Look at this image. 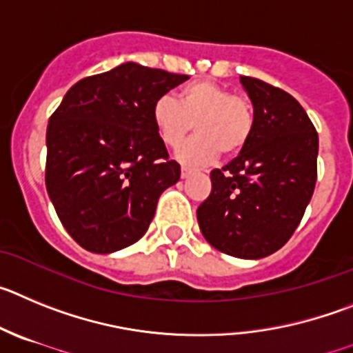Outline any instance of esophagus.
Segmentation results:
<instances>
[{
    "label": "esophagus",
    "mask_w": 353,
    "mask_h": 353,
    "mask_svg": "<svg viewBox=\"0 0 353 353\" xmlns=\"http://www.w3.org/2000/svg\"><path fill=\"white\" fill-rule=\"evenodd\" d=\"M192 172H193L192 169H188V167H183V169H181V177H183V179H186V177L192 176Z\"/></svg>",
    "instance_id": "obj_1"
}]
</instances>
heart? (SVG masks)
<instances>
[{"mask_svg": "<svg viewBox=\"0 0 353 353\" xmlns=\"http://www.w3.org/2000/svg\"><path fill=\"white\" fill-rule=\"evenodd\" d=\"M153 123L161 141L176 149L195 126L196 135L183 145L179 160L205 165L218 154H237L255 130V109L244 94H232L225 85L195 81L181 88L176 100L161 97L153 105Z\"/></svg>", "mask_w": 353, "mask_h": 353, "instance_id": "b5f03b06", "label": "heart"}]
</instances>
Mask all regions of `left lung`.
Segmentation results:
<instances>
[{"label": "left lung", "instance_id": "1", "mask_svg": "<svg viewBox=\"0 0 353 353\" xmlns=\"http://www.w3.org/2000/svg\"><path fill=\"white\" fill-rule=\"evenodd\" d=\"M255 130L230 163L211 172L212 188L196 209L205 241L237 259L278 252L303 220L316 183L319 133L287 91L241 75Z\"/></svg>", "mask_w": 353, "mask_h": 353}]
</instances>
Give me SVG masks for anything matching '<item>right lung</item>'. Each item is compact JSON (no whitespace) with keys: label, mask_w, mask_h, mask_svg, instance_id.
Wrapping results in <instances>:
<instances>
[{"label":"right lung","mask_w":353,"mask_h":353,"mask_svg":"<svg viewBox=\"0 0 353 353\" xmlns=\"http://www.w3.org/2000/svg\"><path fill=\"white\" fill-rule=\"evenodd\" d=\"M188 79L123 63L74 84L47 126L46 186L63 227L93 253L137 243L158 199L176 184L153 123L158 98Z\"/></svg>","instance_id":"obj_1"}]
</instances>
